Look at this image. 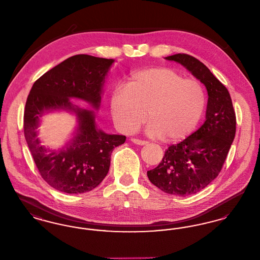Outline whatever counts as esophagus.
I'll list each match as a JSON object with an SVG mask.
<instances>
[{
	"instance_id": "esophagus-1",
	"label": "esophagus",
	"mask_w": 260,
	"mask_h": 260,
	"mask_svg": "<svg viewBox=\"0 0 260 260\" xmlns=\"http://www.w3.org/2000/svg\"><path fill=\"white\" fill-rule=\"evenodd\" d=\"M131 140H132V142H134L136 145H145V144H147V141L136 139V138H132Z\"/></svg>"
}]
</instances>
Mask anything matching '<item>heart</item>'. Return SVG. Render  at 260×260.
Listing matches in <instances>:
<instances>
[{
    "label": "heart",
    "instance_id": "obj_1",
    "mask_svg": "<svg viewBox=\"0 0 260 260\" xmlns=\"http://www.w3.org/2000/svg\"><path fill=\"white\" fill-rule=\"evenodd\" d=\"M206 92L196 79H184L170 68L136 71L125 87H116L110 106L115 124L132 134L147 119L146 134L174 142L191 135L206 108Z\"/></svg>",
    "mask_w": 260,
    "mask_h": 260
}]
</instances>
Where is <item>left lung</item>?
<instances>
[{"instance_id":"obj_1","label":"left lung","mask_w":260,"mask_h":260,"mask_svg":"<svg viewBox=\"0 0 260 260\" xmlns=\"http://www.w3.org/2000/svg\"><path fill=\"white\" fill-rule=\"evenodd\" d=\"M166 59L183 65L205 85L209 95L205 123L171 145L158 167L147 172L149 180L161 191L185 197L200 192L221 172L235 137L236 114L228 89L203 62L186 53Z\"/></svg>"}]
</instances>
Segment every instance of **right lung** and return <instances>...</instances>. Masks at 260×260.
<instances>
[{
  "mask_svg": "<svg viewBox=\"0 0 260 260\" xmlns=\"http://www.w3.org/2000/svg\"><path fill=\"white\" fill-rule=\"evenodd\" d=\"M113 59L78 54L59 63L34 83L25 104L24 136L43 179L67 194H82L99 186L107 175L113 149L124 144L125 136L107 135L95 124L94 111L74 105L83 99L99 109L102 87ZM73 111L78 119L74 139L61 150L46 149L37 137L45 111Z\"/></svg>",
  "mask_w": 260,
  "mask_h": 260,
  "instance_id": "1",
  "label": "right lung"
}]
</instances>
